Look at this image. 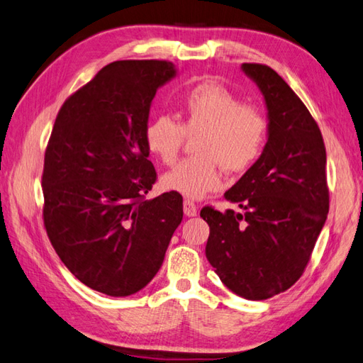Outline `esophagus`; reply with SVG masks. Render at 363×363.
I'll use <instances>...</instances> for the list:
<instances>
[{
	"mask_svg": "<svg viewBox=\"0 0 363 363\" xmlns=\"http://www.w3.org/2000/svg\"><path fill=\"white\" fill-rule=\"evenodd\" d=\"M184 213L187 215V216H196L198 207L195 204V201H191V199H185L184 201Z\"/></svg>",
	"mask_w": 363,
	"mask_h": 363,
	"instance_id": "esophagus-1",
	"label": "esophagus"
}]
</instances>
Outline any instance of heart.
<instances>
[{"instance_id": "heart-1", "label": "heart", "mask_w": 363, "mask_h": 363, "mask_svg": "<svg viewBox=\"0 0 363 363\" xmlns=\"http://www.w3.org/2000/svg\"><path fill=\"white\" fill-rule=\"evenodd\" d=\"M271 134V121L263 108L242 104L218 83H199L182 97L179 121L162 114L145 128V143L156 159L172 165L185 139L195 138V153L162 176L167 190L189 198H202L221 185L223 168L244 173L263 156Z\"/></svg>"}]
</instances>
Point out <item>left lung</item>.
Instances as JSON below:
<instances>
[{
  "instance_id": "left-lung-1",
  "label": "left lung",
  "mask_w": 363,
  "mask_h": 363,
  "mask_svg": "<svg viewBox=\"0 0 363 363\" xmlns=\"http://www.w3.org/2000/svg\"><path fill=\"white\" fill-rule=\"evenodd\" d=\"M263 92L271 134L259 161L224 193L235 210H201L206 257L221 281L247 300L288 291L305 272L330 210L326 150L309 109L272 67L242 63Z\"/></svg>"
}]
</instances>
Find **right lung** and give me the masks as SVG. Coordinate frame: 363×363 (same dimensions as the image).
I'll return each instance as SVG.
<instances>
[{"label":"right lung","instance_id":"add662e5","mask_svg":"<svg viewBox=\"0 0 363 363\" xmlns=\"http://www.w3.org/2000/svg\"><path fill=\"white\" fill-rule=\"evenodd\" d=\"M167 60L106 65L65 100L45 151L43 223L57 255L88 288L126 297L153 280L182 221V196L147 199L157 179L145 128Z\"/></svg>","mask_w":363,"mask_h":363}]
</instances>
